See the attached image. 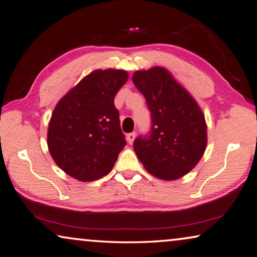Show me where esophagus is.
<instances>
[{"instance_id": "esophagus-1", "label": "esophagus", "mask_w": 257, "mask_h": 257, "mask_svg": "<svg viewBox=\"0 0 257 257\" xmlns=\"http://www.w3.org/2000/svg\"><path fill=\"white\" fill-rule=\"evenodd\" d=\"M136 132H131V133H128L127 136H126V138H127V141H128V144L130 145H132L133 144V141H134V139H136Z\"/></svg>"}]
</instances>
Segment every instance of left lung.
<instances>
[{
	"instance_id": "1",
	"label": "left lung",
	"mask_w": 257,
	"mask_h": 257,
	"mask_svg": "<svg viewBox=\"0 0 257 257\" xmlns=\"http://www.w3.org/2000/svg\"><path fill=\"white\" fill-rule=\"evenodd\" d=\"M132 80L144 94L152 117L151 132L134 140V152L153 176L178 179L199 163L206 151L202 110L167 69L136 71Z\"/></svg>"
}]
</instances>
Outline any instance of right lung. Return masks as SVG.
Segmentation results:
<instances>
[{
	"label": "right lung",
	"instance_id": "1",
	"mask_svg": "<svg viewBox=\"0 0 257 257\" xmlns=\"http://www.w3.org/2000/svg\"><path fill=\"white\" fill-rule=\"evenodd\" d=\"M127 78L124 70H95L55 106L47 136L49 153L77 180L93 181L108 175L125 147L113 98Z\"/></svg>",
	"mask_w": 257,
	"mask_h": 257
}]
</instances>
